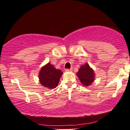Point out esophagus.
<instances>
[{
  "mask_svg": "<svg viewBox=\"0 0 130 130\" xmlns=\"http://www.w3.org/2000/svg\"><path fill=\"white\" fill-rule=\"evenodd\" d=\"M65 71L66 72H71V71H72V69L71 68V69H65Z\"/></svg>",
  "mask_w": 130,
  "mask_h": 130,
  "instance_id": "esophagus-1",
  "label": "esophagus"
}]
</instances>
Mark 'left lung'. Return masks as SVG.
Wrapping results in <instances>:
<instances>
[{
    "label": "left lung",
    "instance_id": "1",
    "mask_svg": "<svg viewBox=\"0 0 130 130\" xmlns=\"http://www.w3.org/2000/svg\"><path fill=\"white\" fill-rule=\"evenodd\" d=\"M76 74L81 83L85 86L91 85L94 80V71L87 63L81 66Z\"/></svg>",
    "mask_w": 130,
    "mask_h": 130
}]
</instances>
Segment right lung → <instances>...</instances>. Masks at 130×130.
Returning <instances> with one entry per match:
<instances>
[{
  "label": "right lung",
  "instance_id": "right-lung-1",
  "mask_svg": "<svg viewBox=\"0 0 130 130\" xmlns=\"http://www.w3.org/2000/svg\"><path fill=\"white\" fill-rule=\"evenodd\" d=\"M62 74L61 70L55 69L54 66L48 63L42 68L40 71L39 75L40 83L49 89L55 88L59 83Z\"/></svg>",
  "mask_w": 130,
  "mask_h": 130
}]
</instances>
